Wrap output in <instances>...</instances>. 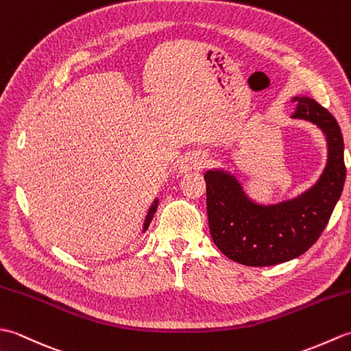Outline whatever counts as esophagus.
Instances as JSON below:
<instances>
[{
  "label": "esophagus",
  "mask_w": 351,
  "mask_h": 351,
  "mask_svg": "<svg viewBox=\"0 0 351 351\" xmlns=\"http://www.w3.org/2000/svg\"><path fill=\"white\" fill-rule=\"evenodd\" d=\"M204 164H205V160L202 158V156H199V155H190V156H187V158L184 160L181 169H182V171L200 170V169L204 167Z\"/></svg>",
  "instance_id": "obj_1"
}]
</instances>
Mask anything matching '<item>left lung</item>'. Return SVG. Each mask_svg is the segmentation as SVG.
Instances as JSON below:
<instances>
[{"mask_svg": "<svg viewBox=\"0 0 351 351\" xmlns=\"http://www.w3.org/2000/svg\"><path fill=\"white\" fill-rule=\"evenodd\" d=\"M299 102L293 117L323 130L329 160L319 181L297 199L273 206L250 202L232 176L205 173L210 234L221 253L243 265L268 267L300 256L318 240L330 220L346 182L344 138L329 111L311 98Z\"/></svg>", "mask_w": 351, "mask_h": 351, "instance_id": "obj_1", "label": "left lung"}]
</instances>
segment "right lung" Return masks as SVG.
I'll use <instances>...</instances> for the list:
<instances>
[{"label": "right lung", "mask_w": 351, "mask_h": 351, "mask_svg": "<svg viewBox=\"0 0 351 351\" xmlns=\"http://www.w3.org/2000/svg\"><path fill=\"white\" fill-rule=\"evenodd\" d=\"M155 208H156V205H154V206L151 208V211H149V214H147V219H146V223H145V229L149 226V221H151V220H152V217H154Z\"/></svg>", "instance_id": "1"}]
</instances>
